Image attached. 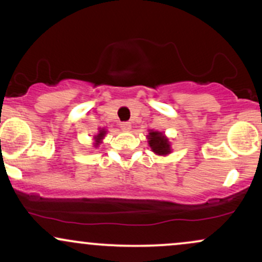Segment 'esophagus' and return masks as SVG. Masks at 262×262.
I'll return each instance as SVG.
<instances>
[{
  "mask_svg": "<svg viewBox=\"0 0 262 262\" xmlns=\"http://www.w3.org/2000/svg\"><path fill=\"white\" fill-rule=\"evenodd\" d=\"M121 128H122V130L128 132V130H130L132 124L129 122H123V123H121Z\"/></svg>",
  "mask_w": 262,
  "mask_h": 262,
  "instance_id": "obj_1",
  "label": "esophagus"
}]
</instances>
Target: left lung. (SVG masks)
Wrapping results in <instances>:
<instances>
[{"label":"left lung","mask_w":262,"mask_h":262,"mask_svg":"<svg viewBox=\"0 0 262 262\" xmlns=\"http://www.w3.org/2000/svg\"><path fill=\"white\" fill-rule=\"evenodd\" d=\"M148 143L152 151L158 155H167L171 152L170 141L161 132L150 130L148 135Z\"/></svg>","instance_id":"1"}]
</instances>
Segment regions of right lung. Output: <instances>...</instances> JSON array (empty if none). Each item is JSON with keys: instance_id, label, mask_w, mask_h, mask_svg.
I'll use <instances>...</instances> for the list:
<instances>
[{"instance_id": "1", "label": "right lung", "mask_w": 262, "mask_h": 262, "mask_svg": "<svg viewBox=\"0 0 262 262\" xmlns=\"http://www.w3.org/2000/svg\"><path fill=\"white\" fill-rule=\"evenodd\" d=\"M104 135H106V130H104V129H101L100 132H98V134L97 135H95V137H93V139H95V141H96V146L98 145V144L101 143V140L103 139L104 138Z\"/></svg>"}]
</instances>
